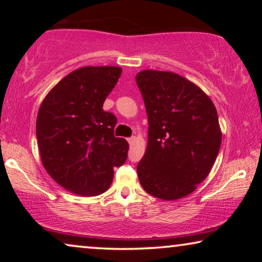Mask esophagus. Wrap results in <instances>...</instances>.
I'll use <instances>...</instances> for the list:
<instances>
[{
    "label": "esophagus",
    "mask_w": 262,
    "mask_h": 262,
    "mask_svg": "<svg viewBox=\"0 0 262 262\" xmlns=\"http://www.w3.org/2000/svg\"><path fill=\"white\" fill-rule=\"evenodd\" d=\"M135 141H136V137H134V136H132V137H130V138H127V142L130 143V144H132V143H135Z\"/></svg>",
    "instance_id": "1"
}]
</instances>
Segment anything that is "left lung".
Returning <instances> with one entry per match:
<instances>
[{"label": "left lung", "mask_w": 262, "mask_h": 262, "mask_svg": "<svg viewBox=\"0 0 262 262\" xmlns=\"http://www.w3.org/2000/svg\"><path fill=\"white\" fill-rule=\"evenodd\" d=\"M136 82L148 114V146L137 166L142 187L175 200L209 175L221 148L216 107L198 85L169 71L143 70Z\"/></svg>", "instance_id": "1"}]
</instances>
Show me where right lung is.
<instances>
[{
    "label": "right lung",
    "mask_w": 262,
    "mask_h": 262,
    "mask_svg": "<svg viewBox=\"0 0 262 262\" xmlns=\"http://www.w3.org/2000/svg\"><path fill=\"white\" fill-rule=\"evenodd\" d=\"M121 75L118 67H84L46 95L37 117L41 162L57 184L83 196L106 192L128 143L114 136L117 118L102 110Z\"/></svg>",
    "instance_id": "right-lung-1"
}]
</instances>
